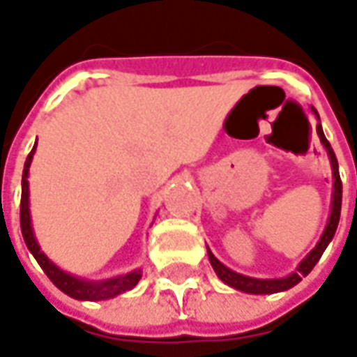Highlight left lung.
I'll return each mask as SVG.
<instances>
[{
  "instance_id": "1",
  "label": "left lung",
  "mask_w": 357,
  "mask_h": 357,
  "mask_svg": "<svg viewBox=\"0 0 357 357\" xmlns=\"http://www.w3.org/2000/svg\"><path fill=\"white\" fill-rule=\"evenodd\" d=\"M314 113H316V111H314ZM316 130H318V137H320V141H322L324 149L328 151L330 165H332V172H334L332 213H330V218H328V225H326V228H324V234L320 236V240H318L316 248H314V250H312V252H310L308 256L298 264L296 272L288 274L286 278H266V280H262V278H250V276H244V274H238V272H234V270H230V268L225 266V264H222V262H220V260H218V258L208 250V260H211V264H213L216 276L225 282V284H228V286H232V288L240 290V292H246V294H274V292L290 290L292 286H296V284L302 280L304 276H308L310 272H312V268L316 266V262L322 258L324 250L328 248V244L332 242L334 234H336L337 222H340V211H342V181H340V172H337V158L336 155H334V151H332L330 143H328V139L324 137L322 125H318Z\"/></svg>"
}]
</instances>
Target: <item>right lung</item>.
Returning a JSON list of instances; mask_svg holds the SVG:
<instances>
[{"instance_id":"obj_1","label":"right lung","mask_w":357,"mask_h":357,"mask_svg":"<svg viewBox=\"0 0 357 357\" xmlns=\"http://www.w3.org/2000/svg\"><path fill=\"white\" fill-rule=\"evenodd\" d=\"M37 144V141H35ZM35 146L31 149V153L27 155L25 160V167H23V176H21V206H20V220H21V234L23 240L29 248V252L33 254L35 260L39 262V266L43 268V272L47 274V278L61 292L67 296L75 298V300H109V298H115V296L123 294L127 290H132L141 276H143V270H132L129 274H123L117 278H109V280H85V278H79L73 274H67L63 272L61 268L55 266L47 256L43 254V250L39 248L37 240H35L33 228H31V214H29V183H27V176H29V167H31V158H33Z\"/></svg>"}]
</instances>
